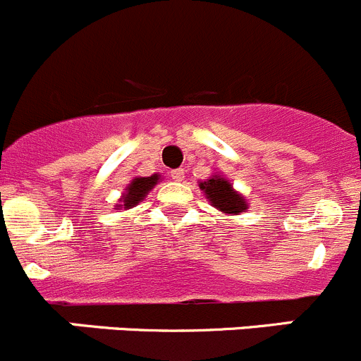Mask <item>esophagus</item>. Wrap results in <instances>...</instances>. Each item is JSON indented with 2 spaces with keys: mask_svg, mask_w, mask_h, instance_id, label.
I'll return each instance as SVG.
<instances>
[{
  "mask_svg": "<svg viewBox=\"0 0 361 361\" xmlns=\"http://www.w3.org/2000/svg\"><path fill=\"white\" fill-rule=\"evenodd\" d=\"M171 178H173L174 181H181L185 178V171L183 169H174L171 171Z\"/></svg>",
  "mask_w": 361,
  "mask_h": 361,
  "instance_id": "obj_1",
  "label": "esophagus"
}]
</instances>
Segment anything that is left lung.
I'll return each mask as SVG.
<instances>
[{
  "instance_id": "obj_1",
  "label": "left lung",
  "mask_w": 361,
  "mask_h": 361,
  "mask_svg": "<svg viewBox=\"0 0 361 361\" xmlns=\"http://www.w3.org/2000/svg\"><path fill=\"white\" fill-rule=\"evenodd\" d=\"M200 188L204 192V197L210 201L212 207L222 212V215H240L242 212H247V200L240 192L235 190L230 180L222 174L214 173L208 180L200 181Z\"/></svg>"
}]
</instances>
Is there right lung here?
<instances>
[{"instance_id": "1", "label": "right lung", "mask_w": 361, "mask_h": 361, "mask_svg": "<svg viewBox=\"0 0 361 361\" xmlns=\"http://www.w3.org/2000/svg\"><path fill=\"white\" fill-rule=\"evenodd\" d=\"M160 181V174H153V176H137L128 183V187L124 188L123 196L119 197V204L116 207V210H128V208L137 207L139 203H142L146 200V196L149 194L151 188Z\"/></svg>"}]
</instances>
